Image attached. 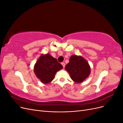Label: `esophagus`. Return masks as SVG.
Instances as JSON below:
<instances>
[{"label":"esophagus","mask_w":123,"mask_h":123,"mask_svg":"<svg viewBox=\"0 0 123 123\" xmlns=\"http://www.w3.org/2000/svg\"><path fill=\"white\" fill-rule=\"evenodd\" d=\"M62 65L63 66V67L64 68L65 67V62H62Z\"/></svg>","instance_id":"1"}]
</instances>
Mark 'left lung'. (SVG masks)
Listing matches in <instances>:
<instances>
[{"label": "left lung", "instance_id": "obj_1", "mask_svg": "<svg viewBox=\"0 0 123 123\" xmlns=\"http://www.w3.org/2000/svg\"><path fill=\"white\" fill-rule=\"evenodd\" d=\"M71 79L76 83H80L89 76L91 69L88 62L81 56L73 55L70 58L69 62L65 66Z\"/></svg>", "mask_w": 123, "mask_h": 123}]
</instances>
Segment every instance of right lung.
<instances>
[{"instance_id":"1","label":"right lung","mask_w":123,"mask_h":123,"mask_svg":"<svg viewBox=\"0 0 123 123\" xmlns=\"http://www.w3.org/2000/svg\"><path fill=\"white\" fill-rule=\"evenodd\" d=\"M63 68L57 59L50 54H42L34 65V71L36 77L43 84L52 80L58 71Z\"/></svg>"}]
</instances>
